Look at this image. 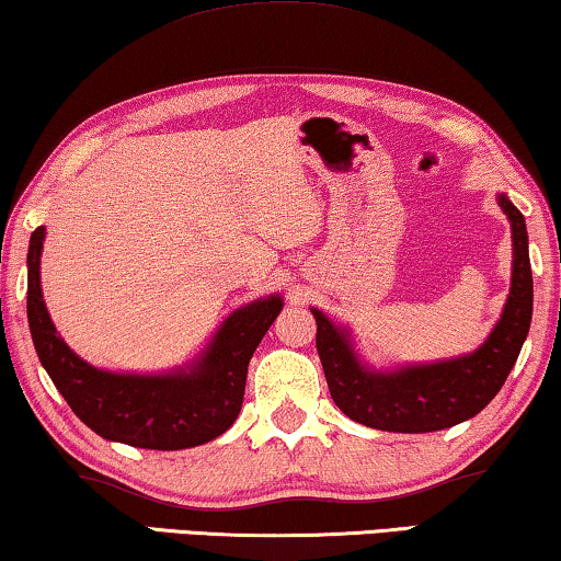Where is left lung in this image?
Returning <instances> with one entry per match:
<instances>
[{"label": "left lung", "mask_w": 561, "mask_h": 561, "mask_svg": "<svg viewBox=\"0 0 561 561\" xmlns=\"http://www.w3.org/2000/svg\"><path fill=\"white\" fill-rule=\"evenodd\" d=\"M513 232L511 294L501 321L472 355L398 370H370L359 363L347 329L336 327L319 309L317 352L329 393L344 416L380 432L426 434L478 416L497 396L524 347L534 311V278L528 260L526 221L511 198L497 196Z\"/></svg>", "instance_id": "left-lung-1"}]
</instances>
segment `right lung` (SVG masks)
I'll return each instance as SVG.
<instances>
[{
    "label": "right lung",
    "instance_id": "1",
    "mask_svg": "<svg viewBox=\"0 0 561 561\" xmlns=\"http://www.w3.org/2000/svg\"><path fill=\"white\" fill-rule=\"evenodd\" d=\"M45 227L30 237L27 321L53 386L91 432L140 449H188L217 439L242 409L252 352L283 309L280 296L257 298L217 329L202 355L163 375L99 370L60 340L45 309L41 252Z\"/></svg>",
    "mask_w": 561,
    "mask_h": 561
}]
</instances>
